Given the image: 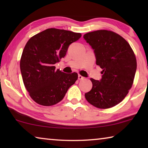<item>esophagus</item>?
<instances>
[{"label": "esophagus", "mask_w": 148, "mask_h": 148, "mask_svg": "<svg viewBox=\"0 0 148 148\" xmlns=\"http://www.w3.org/2000/svg\"><path fill=\"white\" fill-rule=\"evenodd\" d=\"M84 79V77H83L82 76H81V75H78V79L79 80H82V79Z\"/></svg>", "instance_id": "34e87169"}]
</instances>
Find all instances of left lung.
<instances>
[{
  "instance_id": "obj_1",
  "label": "left lung",
  "mask_w": 148,
  "mask_h": 148,
  "mask_svg": "<svg viewBox=\"0 0 148 148\" xmlns=\"http://www.w3.org/2000/svg\"><path fill=\"white\" fill-rule=\"evenodd\" d=\"M92 47L102 79L91 78L92 87L85 94L87 102L101 109L114 107L123 100L133 84L136 59L131 46L119 34L98 30L84 35Z\"/></svg>"
}]
</instances>
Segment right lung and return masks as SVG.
I'll return each instance as SVG.
<instances>
[{
  "label": "right lung",
  "mask_w": 148,
  "mask_h": 148,
  "mask_svg": "<svg viewBox=\"0 0 148 148\" xmlns=\"http://www.w3.org/2000/svg\"><path fill=\"white\" fill-rule=\"evenodd\" d=\"M81 33L55 28L32 36L20 59L24 86L31 99L42 106H50L62 101L78 77L76 72L66 74L54 64L66 56L69 45Z\"/></svg>",
  "instance_id": "add662e5"
}]
</instances>
